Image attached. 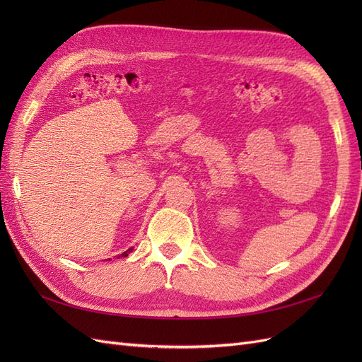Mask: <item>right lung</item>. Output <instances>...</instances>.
I'll list each match as a JSON object with an SVG mask.
<instances>
[{
	"label": "right lung",
	"mask_w": 362,
	"mask_h": 362,
	"mask_svg": "<svg viewBox=\"0 0 362 362\" xmlns=\"http://www.w3.org/2000/svg\"><path fill=\"white\" fill-rule=\"evenodd\" d=\"M133 249H134V247H129L128 250H125V252H124V254H120V255H119V258H120V257H128V254H129V252H133Z\"/></svg>",
	"instance_id": "1"
}]
</instances>
